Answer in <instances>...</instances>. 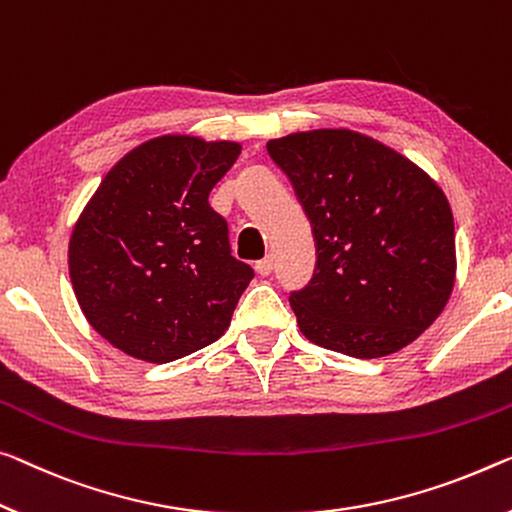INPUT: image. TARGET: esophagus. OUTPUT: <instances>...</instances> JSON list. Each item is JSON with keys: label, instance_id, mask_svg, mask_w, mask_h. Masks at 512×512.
<instances>
[{"label": "esophagus", "instance_id": "obj_1", "mask_svg": "<svg viewBox=\"0 0 512 512\" xmlns=\"http://www.w3.org/2000/svg\"><path fill=\"white\" fill-rule=\"evenodd\" d=\"M254 270L261 274V277H267V274H270L272 270H274V256H265L263 261H258L256 265H254Z\"/></svg>", "mask_w": 512, "mask_h": 512}]
</instances>
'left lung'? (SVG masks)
Returning <instances> with one entry per match:
<instances>
[{
  "label": "left lung",
  "instance_id": "8db88e82",
  "mask_svg": "<svg viewBox=\"0 0 512 512\" xmlns=\"http://www.w3.org/2000/svg\"><path fill=\"white\" fill-rule=\"evenodd\" d=\"M267 153L293 183L316 238V277L290 295L320 348L377 359L416 341L455 286V226L419 164L348 128L290 132Z\"/></svg>",
  "mask_w": 512,
  "mask_h": 512
}]
</instances>
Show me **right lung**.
<instances>
[{"instance_id":"1","label":"right lung","mask_w":512,"mask_h":512,"mask_svg":"<svg viewBox=\"0 0 512 512\" xmlns=\"http://www.w3.org/2000/svg\"><path fill=\"white\" fill-rule=\"evenodd\" d=\"M238 141L153 137L125 153L77 217L68 272L96 332L148 364L217 341L254 270L235 261L208 194Z\"/></svg>"}]
</instances>
